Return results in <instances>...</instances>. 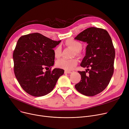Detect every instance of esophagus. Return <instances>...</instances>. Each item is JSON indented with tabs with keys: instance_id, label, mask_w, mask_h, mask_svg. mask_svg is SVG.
<instances>
[{
	"instance_id": "esophagus-1",
	"label": "esophagus",
	"mask_w": 129,
	"mask_h": 129,
	"mask_svg": "<svg viewBox=\"0 0 129 129\" xmlns=\"http://www.w3.org/2000/svg\"><path fill=\"white\" fill-rule=\"evenodd\" d=\"M64 73H68V74H70L72 73L71 71H67V70H65L64 71Z\"/></svg>"
}]
</instances>
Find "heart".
Instances as JSON below:
<instances>
[{"instance_id": "b5f03b06", "label": "heart", "mask_w": 129, "mask_h": 129, "mask_svg": "<svg viewBox=\"0 0 129 129\" xmlns=\"http://www.w3.org/2000/svg\"><path fill=\"white\" fill-rule=\"evenodd\" d=\"M65 44L67 46L72 47L75 51L76 55H79L80 54V50L82 48V44L80 42L73 40H68L66 42ZM54 54L55 58H60L61 55V47L60 46L56 47L54 50ZM78 62V60L76 59H61L56 61V66L60 69L69 71L73 69L77 65Z\"/></svg>"}]
</instances>
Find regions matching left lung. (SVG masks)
<instances>
[{"instance_id": "8db88e82", "label": "left lung", "mask_w": 129, "mask_h": 129, "mask_svg": "<svg viewBox=\"0 0 129 129\" xmlns=\"http://www.w3.org/2000/svg\"><path fill=\"white\" fill-rule=\"evenodd\" d=\"M74 39L87 44L85 56L80 65L89 68L86 71H78L81 80L75 87L83 95H96L106 88L114 71L115 50L111 37L106 30L91 27Z\"/></svg>"}]
</instances>
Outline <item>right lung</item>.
Segmentation results:
<instances>
[{"instance_id":"1","label":"right lung","mask_w":129,"mask_h":129,"mask_svg":"<svg viewBox=\"0 0 129 129\" xmlns=\"http://www.w3.org/2000/svg\"><path fill=\"white\" fill-rule=\"evenodd\" d=\"M60 42L39 33L23 35L18 40L13 54L14 72L20 86L27 94L35 97L48 94L63 74L61 69L51 70L55 62L53 48ZM44 67L50 69L44 73Z\"/></svg>"}]
</instances>
